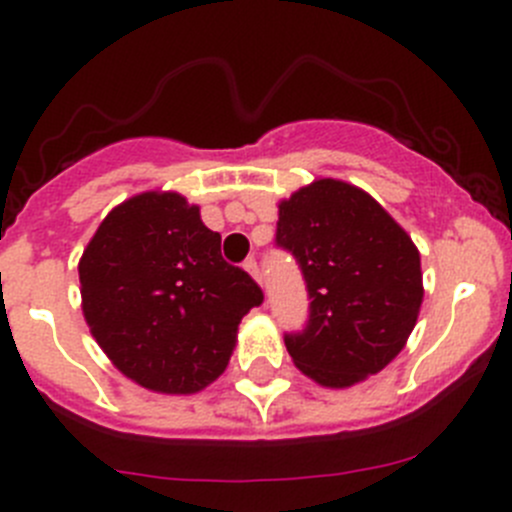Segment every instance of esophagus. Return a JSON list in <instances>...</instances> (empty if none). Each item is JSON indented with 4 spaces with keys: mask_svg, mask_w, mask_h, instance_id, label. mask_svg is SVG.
I'll use <instances>...</instances> for the list:
<instances>
[{
    "mask_svg": "<svg viewBox=\"0 0 512 512\" xmlns=\"http://www.w3.org/2000/svg\"><path fill=\"white\" fill-rule=\"evenodd\" d=\"M245 270H247V272H250V275H252V280H255V282H257V285H262V275H260V267H257V262H255V260H252V257H250V260H245Z\"/></svg>",
    "mask_w": 512,
    "mask_h": 512,
    "instance_id": "obj_1",
    "label": "esophagus"
}]
</instances>
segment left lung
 <instances>
[{
    "label": "left lung",
    "instance_id": "left-lung-1",
    "mask_svg": "<svg viewBox=\"0 0 512 512\" xmlns=\"http://www.w3.org/2000/svg\"><path fill=\"white\" fill-rule=\"evenodd\" d=\"M277 247L292 252L310 295L292 362L322 388H350L398 357L423 305L420 252L365 190L315 180L280 202Z\"/></svg>",
    "mask_w": 512,
    "mask_h": 512
}]
</instances>
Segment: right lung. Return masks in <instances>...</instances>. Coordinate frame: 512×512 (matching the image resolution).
Instances as JSON below:
<instances>
[{
  "label": "right lung",
  "instance_id": "obj_1",
  "mask_svg": "<svg viewBox=\"0 0 512 512\" xmlns=\"http://www.w3.org/2000/svg\"><path fill=\"white\" fill-rule=\"evenodd\" d=\"M220 232L177 192L114 207L79 260L89 332L122 375L147 390L192 395L225 372L240 320L262 302Z\"/></svg>",
  "mask_w": 512,
  "mask_h": 512
}]
</instances>
